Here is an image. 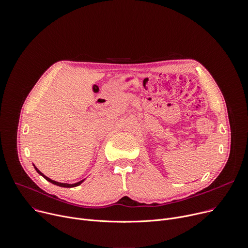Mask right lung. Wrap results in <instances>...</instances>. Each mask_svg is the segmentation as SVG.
Wrapping results in <instances>:
<instances>
[{
    "mask_svg": "<svg viewBox=\"0 0 248 248\" xmlns=\"http://www.w3.org/2000/svg\"><path fill=\"white\" fill-rule=\"evenodd\" d=\"M34 166V168H35V170L37 171V173L38 174H40L42 177H44L48 182H50V183H52V184H54V185H57V186H59V187H65V188H71V187H76V186H79L82 182L84 181V180H81V181H79V182H77V183H74V184H67V183H59V182H56V181H54V180H51L50 178H48V177H46L43 173H41L40 171L38 170V169L36 168V166L35 165H33Z\"/></svg>",
    "mask_w": 248,
    "mask_h": 248,
    "instance_id": "obj_1",
    "label": "right lung"
}]
</instances>
